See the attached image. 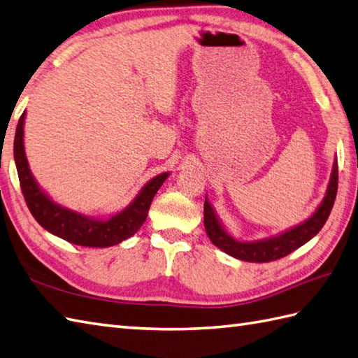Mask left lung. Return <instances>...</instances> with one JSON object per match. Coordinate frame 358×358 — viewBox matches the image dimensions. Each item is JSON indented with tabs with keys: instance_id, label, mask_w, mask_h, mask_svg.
Segmentation results:
<instances>
[{
	"instance_id": "obj_1",
	"label": "left lung",
	"mask_w": 358,
	"mask_h": 358,
	"mask_svg": "<svg viewBox=\"0 0 358 358\" xmlns=\"http://www.w3.org/2000/svg\"><path fill=\"white\" fill-rule=\"evenodd\" d=\"M337 180H338V168H337V159L332 163V171L329 182L327 187L325 196L320 201V204L315 207V210L310 218H306L297 226L289 227L280 234L255 239V241H239L236 239L230 231L224 227L217 210L213 209L209 199H204V229L206 234L209 236L212 243L217 245L220 250L227 253L230 256L236 257L241 261L247 262H270L276 261L294 252L296 248L302 247L308 243L315 235L319 234L320 229L325 226V222L329 217L332 204L336 201L337 194Z\"/></svg>"
}]
</instances>
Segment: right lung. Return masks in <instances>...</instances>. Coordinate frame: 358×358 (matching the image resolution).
<instances>
[{
    "label": "right lung",
    "instance_id": "obj_1",
    "mask_svg": "<svg viewBox=\"0 0 358 358\" xmlns=\"http://www.w3.org/2000/svg\"><path fill=\"white\" fill-rule=\"evenodd\" d=\"M24 123L26 111L16 127L13 141V157L24 199L30 213L50 234L65 239L66 243L82 247H111L131 238L143 226L149 206L171 172H162L149 180L140 189L136 198L123 210L110 217H91L82 212L69 209L50 196L33 177L24 149Z\"/></svg>",
    "mask_w": 358,
    "mask_h": 358
}]
</instances>
